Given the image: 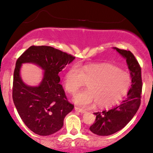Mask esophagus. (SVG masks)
Segmentation results:
<instances>
[{
  "instance_id": "34e87169",
  "label": "esophagus",
  "mask_w": 153,
  "mask_h": 153,
  "mask_svg": "<svg viewBox=\"0 0 153 153\" xmlns=\"http://www.w3.org/2000/svg\"><path fill=\"white\" fill-rule=\"evenodd\" d=\"M75 110L76 111H78V112H80V113H85V112H86V111L82 109V108H78V107H75Z\"/></svg>"
}]
</instances>
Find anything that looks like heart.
Instances as JSON below:
<instances>
[{
  "instance_id": "b5f03b06",
  "label": "heart",
  "mask_w": 153,
  "mask_h": 153,
  "mask_svg": "<svg viewBox=\"0 0 153 153\" xmlns=\"http://www.w3.org/2000/svg\"><path fill=\"white\" fill-rule=\"evenodd\" d=\"M88 82L86 90L80 91L74 97V102L82 107H108L121 101L131 86L129 73L108 63L91 64L71 67L65 75V88L74 94Z\"/></svg>"
}]
</instances>
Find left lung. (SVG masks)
Segmentation results:
<instances>
[{
	"instance_id": "left-lung-1",
	"label": "left lung",
	"mask_w": 153,
	"mask_h": 153,
	"mask_svg": "<svg viewBox=\"0 0 153 153\" xmlns=\"http://www.w3.org/2000/svg\"><path fill=\"white\" fill-rule=\"evenodd\" d=\"M117 52L127 59L131 77V88L127 96L118 106L101 112H96V121L90 127V130L100 136L114 134L124 128L137 111L141 103L143 89L141 67L130 51L115 47Z\"/></svg>"
}]
</instances>
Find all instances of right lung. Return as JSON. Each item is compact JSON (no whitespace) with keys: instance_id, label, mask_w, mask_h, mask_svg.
I'll return each instance as SVG.
<instances>
[{"instance_id":"obj_1","label":"right lung","mask_w":153,"mask_h":153,"mask_svg":"<svg viewBox=\"0 0 153 153\" xmlns=\"http://www.w3.org/2000/svg\"><path fill=\"white\" fill-rule=\"evenodd\" d=\"M75 58L71 54L49 46H31L16 62L12 97L22 121L35 134L47 136L59 131L74 105L68 101L59 84V73ZM32 62L45 71L37 87H28L20 77L22 63Z\"/></svg>"}]
</instances>
